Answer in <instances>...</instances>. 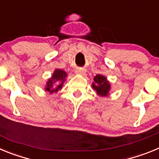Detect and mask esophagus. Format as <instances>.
Instances as JSON below:
<instances>
[{"label": "esophagus", "mask_w": 159, "mask_h": 159, "mask_svg": "<svg viewBox=\"0 0 159 159\" xmlns=\"http://www.w3.org/2000/svg\"><path fill=\"white\" fill-rule=\"evenodd\" d=\"M75 73L76 74H80V75H85V73H86V71L83 68H80V67H78L75 69Z\"/></svg>", "instance_id": "obj_1"}]
</instances>
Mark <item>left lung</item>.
I'll return each mask as SVG.
<instances>
[{
    "label": "left lung",
    "instance_id": "8db88e82",
    "mask_svg": "<svg viewBox=\"0 0 159 159\" xmlns=\"http://www.w3.org/2000/svg\"><path fill=\"white\" fill-rule=\"evenodd\" d=\"M92 88L96 91L97 94L101 96H106L110 90V84L107 80L106 77L102 75H96L94 77Z\"/></svg>",
    "mask_w": 159,
    "mask_h": 159
}]
</instances>
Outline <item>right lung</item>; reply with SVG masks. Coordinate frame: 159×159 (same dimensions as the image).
<instances>
[{"mask_svg": "<svg viewBox=\"0 0 159 159\" xmlns=\"http://www.w3.org/2000/svg\"><path fill=\"white\" fill-rule=\"evenodd\" d=\"M67 76V74L64 71L60 69H57L53 73L52 76L50 80H48L46 85L45 90L49 92L50 93H53V92H58L60 88H62L63 83L65 80L64 78ZM57 83L56 85H54V84Z\"/></svg>", "mask_w": 159, "mask_h": 159, "instance_id": "1", "label": "right lung"}]
</instances>
